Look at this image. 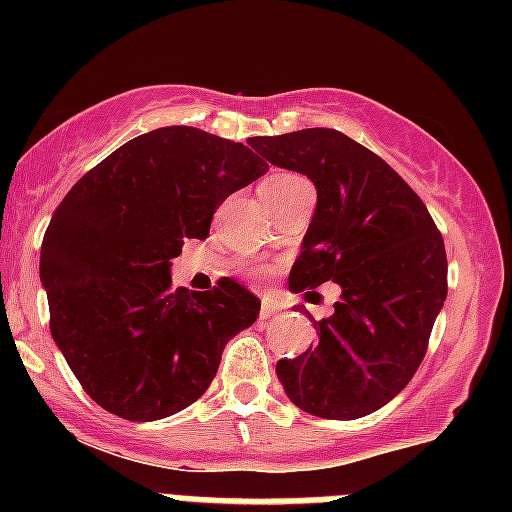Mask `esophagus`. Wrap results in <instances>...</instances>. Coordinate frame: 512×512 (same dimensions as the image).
Listing matches in <instances>:
<instances>
[{
    "instance_id": "34e87169",
    "label": "esophagus",
    "mask_w": 512,
    "mask_h": 512,
    "mask_svg": "<svg viewBox=\"0 0 512 512\" xmlns=\"http://www.w3.org/2000/svg\"><path fill=\"white\" fill-rule=\"evenodd\" d=\"M277 312H280V304H277L275 299H270V297H265V299H262V307H260V319H270V317H275Z\"/></svg>"
}]
</instances>
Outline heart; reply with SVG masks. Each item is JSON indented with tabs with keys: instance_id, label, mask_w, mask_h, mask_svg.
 Here are the masks:
<instances>
[{
	"instance_id": "1",
	"label": "heart",
	"mask_w": 512,
	"mask_h": 512,
	"mask_svg": "<svg viewBox=\"0 0 512 512\" xmlns=\"http://www.w3.org/2000/svg\"><path fill=\"white\" fill-rule=\"evenodd\" d=\"M304 183H307V180L299 178V175H294V173H272L260 183V195H262V200H275V198H282V195H287L289 190L299 188V185H304Z\"/></svg>"
}]
</instances>
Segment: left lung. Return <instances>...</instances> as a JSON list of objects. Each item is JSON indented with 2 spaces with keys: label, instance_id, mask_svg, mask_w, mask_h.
<instances>
[{
  "label": "left lung",
  "instance_id": "8db88e82",
  "mask_svg": "<svg viewBox=\"0 0 512 512\" xmlns=\"http://www.w3.org/2000/svg\"><path fill=\"white\" fill-rule=\"evenodd\" d=\"M277 168L307 175L317 210L289 272L292 292L337 282L319 342L277 361L289 401L352 421L389 404L411 381L446 302L443 237L411 185L369 148L332 128L250 138Z\"/></svg>",
  "mask_w": 512,
  "mask_h": 512
}]
</instances>
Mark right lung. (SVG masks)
Listing matches in <instances>:
<instances>
[{
	"mask_svg": "<svg viewBox=\"0 0 512 512\" xmlns=\"http://www.w3.org/2000/svg\"><path fill=\"white\" fill-rule=\"evenodd\" d=\"M267 173L242 143L168 126L131 138L66 193L41 242L49 329L79 384L126 421H158L198 401L227 339L260 299L230 277L208 292L170 287L185 237Z\"/></svg>",
	"mask_w": 512,
	"mask_h": 512,
	"instance_id": "obj_1",
	"label": "right lung"
}]
</instances>
